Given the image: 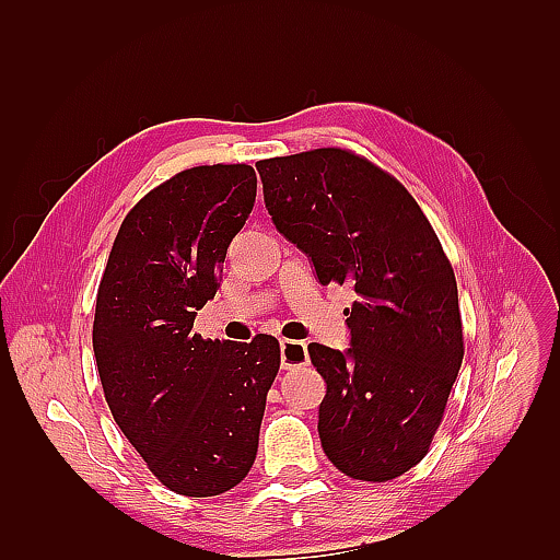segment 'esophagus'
Returning <instances> with one entry per match:
<instances>
[{
    "label": "esophagus",
    "mask_w": 560,
    "mask_h": 560,
    "mask_svg": "<svg viewBox=\"0 0 560 560\" xmlns=\"http://www.w3.org/2000/svg\"><path fill=\"white\" fill-rule=\"evenodd\" d=\"M280 364L282 369H299L308 364V348L303 341H290L282 338L280 341Z\"/></svg>",
    "instance_id": "obj_1"
}]
</instances>
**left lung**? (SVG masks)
<instances>
[{
	"mask_svg": "<svg viewBox=\"0 0 560 560\" xmlns=\"http://www.w3.org/2000/svg\"><path fill=\"white\" fill-rule=\"evenodd\" d=\"M276 229L306 252L322 284L354 290L350 348L311 343L327 383L322 448L343 474L389 481L425 457L463 364L451 261L404 186L346 149L257 163Z\"/></svg>",
	"mask_w": 560,
	"mask_h": 560,
	"instance_id": "left-lung-1",
	"label": "left lung"
}]
</instances>
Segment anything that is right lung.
Returning <instances> with one entry per match:
<instances>
[{"label": "right lung", "mask_w": 560, "mask_h": 560, "mask_svg": "<svg viewBox=\"0 0 560 560\" xmlns=\"http://www.w3.org/2000/svg\"><path fill=\"white\" fill-rule=\"evenodd\" d=\"M254 198L245 163L177 173L126 214L100 280L93 352L109 411L179 495L212 498L247 477L280 369L273 336L231 343L191 331Z\"/></svg>", "instance_id": "1"}]
</instances>
